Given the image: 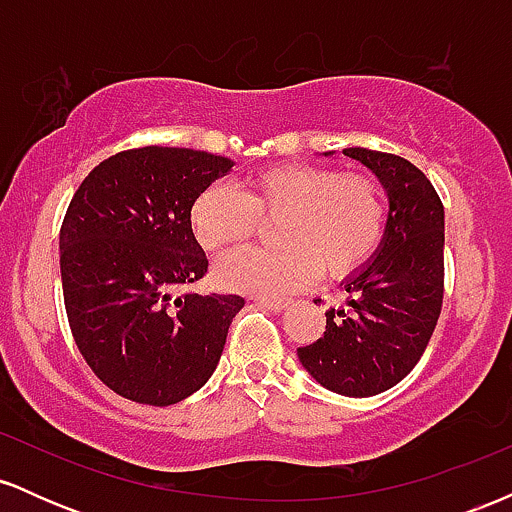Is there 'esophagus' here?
Listing matches in <instances>:
<instances>
[{
  "label": "esophagus",
  "mask_w": 512,
  "mask_h": 512,
  "mask_svg": "<svg viewBox=\"0 0 512 512\" xmlns=\"http://www.w3.org/2000/svg\"><path fill=\"white\" fill-rule=\"evenodd\" d=\"M255 303L262 305V308L274 310V313H281V310H286L291 305V301H281V298H255Z\"/></svg>",
  "instance_id": "esophagus-1"
}]
</instances>
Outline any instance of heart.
I'll list each match as a JSON object with an SVG mask.
<instances>
[{"label":"heart","instance_id":"b5f03b06","mask_svg":"<svg viewBox=\"0 0 512 512\" xmlns=\"http://www.w3.org/2000/svg\"><path fill=\"white\" fill-rule=\"evenodd\" d=\"M281 221V250H236L214 264L226 291L284 296L315 281L356 274L378 250L385 233L383 190L368 175H344L330 166L284 163L250 180L248 195L214 182L195 199L192 233L204 250L219 252L257 236L262 223Z\"/></svg>","mask_w":512,"mask_h":512}]
</instances>
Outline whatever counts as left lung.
Instances as JSON below:
<instances>
[{
  "label": "left lung",
  "mask_w": 512,
  "mask_h": 512,
  "mask_svg": "<svg viewBox=\"0 0 512 512\" xmlns=\"http://www.w3.org/2000/svg\"><path fill=\"white\" fill-rule=\"evenodd\" d=\"M327 151L325 156H330ZM387 195L378 250L346 276V308L325 313V334L298 349L310 378L344 397H373L407 378L431 339L443 305L445 211L431 180L395 154L351 146Z\"/></svg>",
  "instance_id": "left-lung-1"
}]
</instances>
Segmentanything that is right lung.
Instances as JSON below:
<instances>
[{
    "instance_id": "add662e5",
    "label": "right lung",
    "mask_w": 512,
    "mask_h": 512,
    "mask_svg": "<svg viewBox=\"0 0 512 512\" xmlns=\"http://www.w3.org/2000/svg\"><path fill=\"white\" fill-rule=\"evenodd\" d=\"M236 163L207 151L144 146L98 163L60 231L64 308L81 356L120 397L168 407L211 378L245 301L182 293L209 262L190 211Z\"/></svg>"
}]
</instances>
